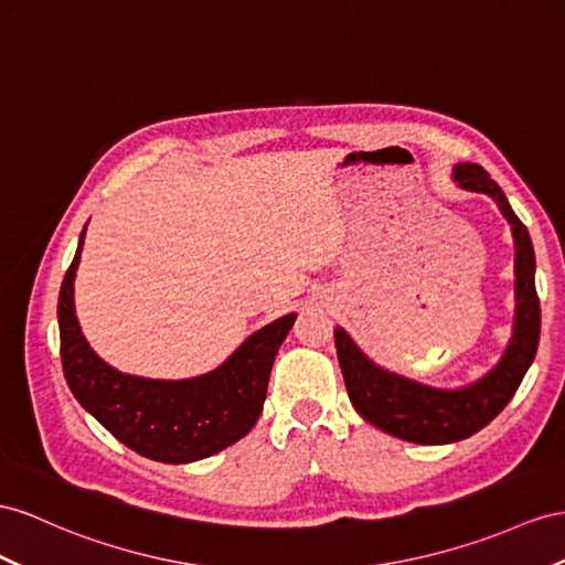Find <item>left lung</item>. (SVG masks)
<instances>
[{
    "label": "left lung",
    "instance_id": "1",
    "mask_svg": "<svg viewBox=\"0 0 565 565\" xmlns=\"http://www.w3.org/2000/svg\"><path fill=\"white\" fill-rule=\"evenodd\" d=\"M454 181L462 191L484 193L509 220L515 241V324L503 358L482 380L460 388H434L388 372L358 349L341 327L334 329L345 392L365 420L392 437L413 444H451L472 437L509 406L540 345L542 310L534 288V250L525 224L518 220L497 181L480 164H456Z\"/></svg>",
    "mask_w": 565,
    "mask_h": 565
}]
</instances>
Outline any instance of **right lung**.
Segmentation results:
<instances>
[{
    "label": "right lung",
    "instance_id": "1",
    "mask_svg": "<svg viewBox=\"0 0 565 565\" xmlns=\"http://www.w3.org/2000/svg\"><path fill=\"white\" fill-rule=\"evenodd\" d=\"M85 228L56 306L62 367L76 401L121 444L159 462H193L243 439L263 413L274 355L296 312L255 331L224 365L200 377L164 382L124 374L90 349L76 317L74 279Z\"/></svg>",
    "mask_w": 565,
    "mask_h": 565
}]
</instances>
